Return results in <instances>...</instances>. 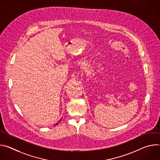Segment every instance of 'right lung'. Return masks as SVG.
<instances>
[{"instance_id":"obj_1","label":"right lung","mask_w":160,"mask_h":160,"mask_svg":"<svg viewBox=\"0 0 160 160\" xmlns=\"http://www.w3.org/2000/svg\"><path fill=\"white\" fill-rule=\"evenodd\" d=\"M59 122H61V120H60V121H59ZM56 125H58V123H56Z\"/></svg>"}]
</instances>
